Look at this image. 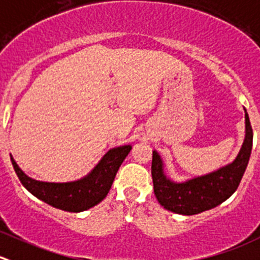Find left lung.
<instances>
[{"label":"left lung","instance_id":"obj_1","mask_svg":"<svg viewBox=\"0 0 260 260\" xmlns=\"http://www.w3.org/2000/svg\"><path fill=\"white\" fill-rule=\"evenodd\" d=\"M245 128L246 135L243 147L233 164L185 183H174L166 178L162 161L158 153L153 151L151 174L153 191L158 203L171 212L190 216L217 207L231 197L245 173L253 147V129L246 110Z\"/></svg>","mask_w":260,"mask_h":260}]
</instances>
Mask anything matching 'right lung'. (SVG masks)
Segmentation results:
<instances>
[{
  "label": "right lung",
  "instance_id": "right-lung-1",
  "mask_svg": "<svg viewBox=\"0 0 260 260\" xmlns=\"http://www.w3.org/2000/svg\"><path fill=\"white\" fill-rule=\"evenodd\" d=\"M132 146L112 148L104 155L85 178L70 183H45L29 178L17 166L11 156V162L22 185L43 202L67 212H82L102 202L109 193L115 174L127 157Z\"/></svg>",
  "mask_w": 260,
  "mask_h": 260
}]
</instances>
